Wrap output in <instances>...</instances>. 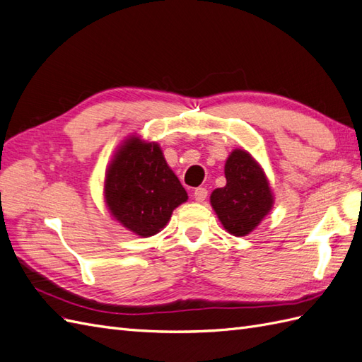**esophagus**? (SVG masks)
<instances>
[{"label":"esophagus","instance_id":"obj_1","mask_svg":"<svg viewBox=\"0 0 362 362\" xmlns=\"http://www.w3.org/2000/svg\"><path fill=\"white\" fill-rule=\"evenodd\" d=\"M193 198H195V201H198V202H202L207 198V189H204V187L195 189V192H193Z\"/></svg>","mask_w":362,"mask_h":362}]
</instances>
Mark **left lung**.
<instances>
[{
	"label": "left lung",
	"instance_id": "obj_1",
	"mask_svg": "<svg viewBox=\"0 0 362 362\" xmlns=\"http://www.w3.org/2000/svg\"><path fill=\"white\" fill-rule=\"evenodd\" d=\"M224 187L210 197L219 221L235 236H245L266 216L273 204L269 182L258 163L244 151H233L226 161Z\"/></svg>",
	"mask_w": 362,
	"mask_h": 362
}]
</instances>
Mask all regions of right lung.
Wrapping results in <instances>:
<instances>
[{
    "mask_svg": "<svg viewBox=\"0 0 362 362\" xmlns=\"http://www.w3.org/2000/svg\"><path fill=\"white\" fill-rule=\"evenodd\" d=\"M104 193L115 219L144 238L160 232L173 209L187 201L160 146L136 138L129 139L115 156L105 175Z\"/></svg>",
    "mask_w": 362,
    "mask_h": 362,
    "instance_id": "obj_1",
    "label": "right lung"
}]
</instances>
